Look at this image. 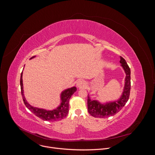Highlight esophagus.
<instances>
[{
    "mask_svg": "<svg viewBox=\"0 0 155 155\" xmlns=\"http://www.w3.org/2000/svg\"><path fill=\"white\" fill-rule=\"evenodd\" d=\"M77 85L78 87H84V86L86 85V83L84 80H80L77 81Z\"/></svg>",
    "mask_w": 155,
    "mask_h": 155,
    "instance_id": "obj_1",
    "label": "esophagus"
}]
</instances>
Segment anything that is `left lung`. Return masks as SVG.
<instances>
[{
    "label": "left lung",
    "mask_w": 155,
    "mask_h": 155,
    "mask_svg": "<svg viewBox=\"0 0 155 155\" xmlns=\"http://www.w3.org/2000/svg\"><path fill=\"white\" fill-rule=\"evenodd\" d=\"M120 62L126 74L125 86L121 97L118 101L102 105L96 101L91 100L87 96V111L94 117L107 118L115 115L120 111L129 99L130 90V70L125 59L121 56Z\"/></svg>",
    "instance_id": "left-lung-1"
}]
</instances>
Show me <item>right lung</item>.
<instances>
[{"mask_svg":"<svg viewBox=\"0 0 155 155\" xmlns=\"http://www.w3.org/2000/svg\"><path fill=\"white\" fill-rule=\"evenodd\" d=\"M32 56L31 59H32L35 57ZM23 72H21V78H20V85H21V95L23 97V102L26 107L37 117L40 118L43 120H45L47 121H55L58 120H61L64 118L68 115L69 112V100L72 94L77 91L76 87H72L71 88L64 91L61 94V105L55 110L52 111H48L44 109H40L38 108L34 107L31 106L26 101L24 94H23Z\"/></svg>","mask_w":155,"mask_h":155,"instance_id":"add662e5","label":"right lung"}]
</instances>
